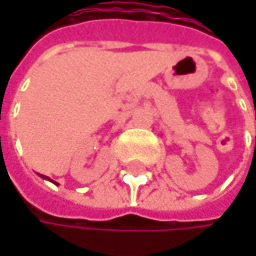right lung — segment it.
I'll list each match as a JSON object with an SVG mask.
<instances>
[{
  "label": "right lung",
  "instance_id": "1",
  "mask_svg": "<svg viewBox=\"0 0 256 256\" xmlns=\"http://www.w3.org/2000/svg\"><path fill=\"white\" fill-rule=\"evenodd\" d=\"M41 178H44V179H48V180H52V179H50V178H47V176H44V175H41ZM52 182H53V180H52ZM54 184H56V182H54Z\"/></svg>",
  "mask_w": 256,
  "mask_h": 256
}]
</instances>
